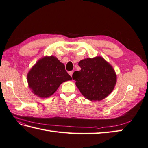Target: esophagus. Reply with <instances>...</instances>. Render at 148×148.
Wrapping results in <instances>:
<instances>
[{
    "instance_id": "obj_1",
    "label": "esophagus",
    "mask_w": 148,
    "mask_h": 148,
    "mask_svg": "<svg viewBox=\"0 0 148 148\" xmlns=\"http://www.w3.org/2000/svg\"><path fill=\"white\" fill-rule=\"evenodd\" d=\"M73 71H69V72H68L69 75H70L71 77H72V75H73Z\"/></svg>"
}]
</instances>
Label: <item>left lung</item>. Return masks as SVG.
<instances>
[{"label":"left lung","instance_id":"1","mask_svg":"<svg viewBox=\"0 0 148 148\" xmlns=\"http://www.w3.org/2000/svg\"><path fill=\"white\" fill-rule=\"evenodd\" d=\"M80 71L72 78L83 96L90 101H101L113 91L116 76L112 66L103 58H87L78 63Z\"/></svg>","mask_w":148,"mask_h":148}]
</instances>
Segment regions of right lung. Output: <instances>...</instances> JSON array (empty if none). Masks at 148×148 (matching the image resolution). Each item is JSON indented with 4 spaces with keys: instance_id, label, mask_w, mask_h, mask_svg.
I'll list each match as a JSON object with an SVG mask.
<instances>
[{
    "instance_id": "obj_1",
    "label": "right lung",
    "mask_w": 148,
    "mask_h": 148,
    "mask_svg": "<svg viewBox=\"0 0 148 148\" xmlns=\"http://www.w3.org/2000/svg\"><path fill=\"white\" fill-rule=\"evenodd\" d=\"M71 79L64 64L54 56L45 57L39 60L27 76L29 88L40 97L51 96L62 83Z\"/></svg>"
}]
</instances>
